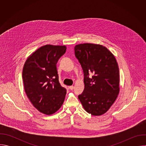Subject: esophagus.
Segmentation results:
<instances>
[{
  "mask_svg": "<svg viewBox=\"0 0 146 146\" xmlns=\"http://www.w3.org/2000/svg\"><path fill=\"white\" fill-rule=\"evenodd\" d=\"M69 88L70 90H73L74 89V86H69Z\"/></svg>",
  "mask_w": 146,
  "mask_h": 146,
  "instance_id": "1",
  "label": "esophagus"
}]
</instances>
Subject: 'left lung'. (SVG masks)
I'll return each mask as SVG.
<instances>
[{"label": "left lung", "instance_id": "8db88e82", "mask_svg": "<svg viewBox=\"0 0 146 146\" xmlns=\"http://www.w3.org/2000/svg\"><path fill=\"white\" fill-rule=\"evenodd\" d=\"M74 54L84 76V89L78 96L80 101L87 113L105 114L119 91V69L114 56L106 47L91 43L76 45ZM91 73L93 76L90 78Z\"/></svg>", "mask_w": 146, "mask_h": 146}]
</instances>
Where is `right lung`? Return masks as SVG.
Instances as JSON below:
<instances>
[{"instance_id":"obj_1","label":"right lung","mask_w":146,"mask_h":146,"mask_svg":"<svg viewBox=\"0 0 146 146\" xmlns=\"http://www.w3.org/2000/svg\"><path fill=\"white\" fill-rule=\"evenodd\" d=\"M65 46L46 45L30 55L24 64L23 79L25 93L40 112L51 115L63 104L66 90L59 81L56 64Z\"/></svg>"}]
</instances>
